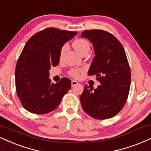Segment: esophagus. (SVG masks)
<instances>
[{
	"mask_svg": "<svg viewBox=\"0 0 151 151\" xmlns=\"http://www.w3.org/2000/svg\"><path fill=\"white\" fill-rule=\"evenodd\" d=\"M71 83H72V86L73 87V86H77V85H78V83L77 81H74V80H72V82H71Z\"/></svg>",
	"mask_w": 151,
	"mask_h": 151,
	"instance_id": "obj_1",
	"label": "esophagus"
}]
</instances>
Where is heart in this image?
<instances>
[{
  "label": "heart",
  "mask_w": 151,
  "mask_h": 151,
  "mask_svg": "<svg viewBox=\"0 0 151 151\" xmlns=\"http://www.w3.org/2000/svg\"><path fill=\"white\" fill-rule=\"evenodd\" d=\"M74 48L79 52V54H82L83 52L88 51L90 48V44L86 40L83 39H76L73 43ZM67 49V45H64L61 48L60 55L62 56L64 54ZM83 72V69H72L69 72V74L74 78H79L80 77V74Z\"/></svg>",
  "instance_id": "1"
}]
</instances>
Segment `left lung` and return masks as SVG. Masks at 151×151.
I'll list each match as a JSON object with an SVG mask.
<instances>
[{
    "label": "left lung",
    "instance_id": "8db88e82",
    "mask_svg": "<svg viewBox=\"0 0 151 151\" xmlns=\"http://www.w3.org/2000/svg\"><path fill=\"white\" fill-rule=\"evenodd\" d=\"M93 44L95 56L88 70L101 85L93 91L87 85L80 96L83 110L97 119H106L121 111L127 100L131 71L122 45L112 34L101 29L81 34Z\"/></svg>",
    "mask_w": 151,
    "mask_h": 151
}]
</instances>
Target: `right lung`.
<instances>
[{"instance_id":"right-lung-1","label":"right lung","mask_w":151,"mask_h":151,"mask_svg":"<svg viewBox=\"0 0 151 151\" xmlns=\"http://www.w3.org/2000/svg\"><path fill=\"white\" fill-rule=\"evenodd\" d=\"M77 32L47 28L28 40L17 62L16 91L22 106L37 115L55 110L71 88L68 78L51 83L50 67L59 64L61 48L77 35Z\"/></svg>"}]
</instances>
